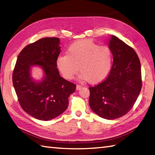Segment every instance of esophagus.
<instances>
[{
    "label": "esophagus",
    "mask_w": 155,
    "mask_h": 155,
    "mask_svg": "<svg viewBox=\"0 0 155 155\" xmlns=\"http://www.w3.org/2000/svg\"><path fill=\"white\" fill-rule=\"evenodd\" d=\"M83 88V87L81 86V85H78V84H77V87H76V89H77V91H79V90H81V88Z\"/></svg>",
    "instance_id": "esophagus-1"
}]
</instances>
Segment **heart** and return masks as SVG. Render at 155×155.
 Wrapping results in <instances>:
<instances>
[{"mask_svg":"<svg viewBox=\"0 0 155 155\" xmlns=\"http://www.w3.org/2000/svg\"><path fill=\"white\" fill-rule=\"evenodd\" d=\"M113 54L107 46H98L89 39H82L69 46L66 55L57 58V66L66 79L72 80L81 72L80 79L91 84L100 83L109 74Z\"/></svg>","mask_w":155,"mask_h":155,"instance_id":"obj_1","label":"heart"}]
</instances>
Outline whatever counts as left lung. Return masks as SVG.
<instances>
[{"mask_svg": "<svg viewBox=\"0 0 155 155\" xmlns=\"http://www.w3.org/2000/svg\"><path fill=\"white\" fill-rule=\"evenodd\" d=\"M108 47L113 56L111 71L103 82L89 88V105L107 120L126 114L132 108L142 87L139 58L133 48L111 35Z\"/></svg>", "mask_w": 155, "mask_h": 155, "instance_id": "8db88e82", "label": "left lung"}]
</instances>
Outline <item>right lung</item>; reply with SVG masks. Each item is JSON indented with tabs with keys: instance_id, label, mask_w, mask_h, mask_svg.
Wrapping results in <instances>:
<instances>
[{
	"instance_id": "obj_1",
	"label": "right lung",
	"mask_w": 155,
	"mask_h": 155,
	"mask_svg": "<svg viewBox=\"0 0 155 155\" xmlns=\"http://www.w3.org/2000/svg\"><path fill=\"white\" fill-rule=\"evenodd\" d=\"M60 52V39L46 37L27 45L17 58L13 86L22 109L37 119L49 120L64 113L69 96L75 91L76 85L59 74L57 58ZM34 66L44 71L40 80L31 77Z\"/></svg>"
}]
</instances>
